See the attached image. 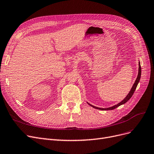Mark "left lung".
Returning a JSON list of instances; mask_svg holds the SVG:
<instances>
[{"mask_svg": "<svg viewBox=\"0 0 154 154\" xmlns=\"http://www.w3.org/2000/svg\"><path fill=\"white\" fill-rule=\"evenodd\" d=\"M138 65H139V67H138V73L137 78H136V81H135L134 84L133 85V87L131 88V90H130V91L129 92V93L128 94V95L126 96V98H125L122 101H121V102H119V103H117V105H113V106H110V107H109V108H105V109H104V108H99V107H97V106H93V105H91L90 103H89L88 102H87V103H88L89 105H90L91 106H92L93 108H94V109L101 110H113V109H116L117 107H118V106H121V105H123V104H124V103H126V102H127L131 98V96H133V93H134V91H135L136 87H137L138 84V83H139V82H140V80L141 73V65H140V61H139V63H138Z\"/></svg>", "mask_w": 154, "mask_h": 154, "instance_id": "obj_1", "label": "left lung"}]
</instances>
